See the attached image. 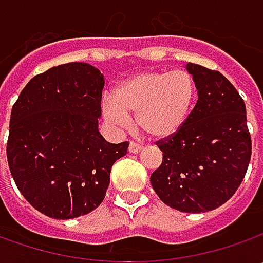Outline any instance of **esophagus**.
<instances>
[{"instance_id":"1","label":"esophagus","mask_w":263,"mask_h":263,"mask_svg":"<svg viewBox=\"0 0 263 263\" xmlns=\"http://www.w3.org/2000/svg\"><path fill=\"white\" fill-rule=\"evenodd\" d=\"M128 151L132 152V154H137V152H140L142 151V145H139L136 142H130V145H128Z\"/></svg>"}]
</instances>
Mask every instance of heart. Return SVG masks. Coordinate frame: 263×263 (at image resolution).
<instances>
[{
  "label": "heart",
  "instance_id": "obj_1",
  "mask_svg": "<svg viewBox=\"0 0 263 263\" xmlns=\"http://www.w3.org/2000/svg\"><path fill=\"white\" fill-rule=\"evenodd\" d=\"M196 95V82L186 70L142 71L114 89L112 99L102 102V112L109 124L121 128L130 126V117L135 116L140 130L162 140L186 124Z\"/></svg>",
  "mask_w": 263,
  "mask_h": 263
}]
</instances>
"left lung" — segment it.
<instances>
[{
  "mask_svg": "<svg viewBox=\"0 0 263 263\" xmlns=\"http://www.w3.org/2000/svg\"><path fill=\"white\" fill-rule=\"evenodd\" d=\"M187 71L199 99L181 130L157 142L162 164L151 184L168 206L200 214L236 193L248 171L252 140L245 101L227 77L192 63Z\"/></svg>",
  "mask_w": 263,
  "mask_h": 263,
  "instance_id": "1",
  "label": "left lung"
}]
</instances>
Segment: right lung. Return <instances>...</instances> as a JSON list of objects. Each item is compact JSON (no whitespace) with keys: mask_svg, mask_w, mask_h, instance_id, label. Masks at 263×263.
<instances>
[{"mask_svg":"<svg viewBox=\"0 0 263 263\" xmlns=\"http://www.w3.org/2000/svg\"><path fill=\"white\" fill-rule=\"evenodd\" d=\"M104 76L86 63L41 73L11 109L7 161L25 199L55 219L86 215L101 205L109 173L128 142L109 143L98 130Z\"/></svg>","mask_w":263,"mask_h":263,"instance_id":"obj_1","label":"right lung"}]
</instances>
